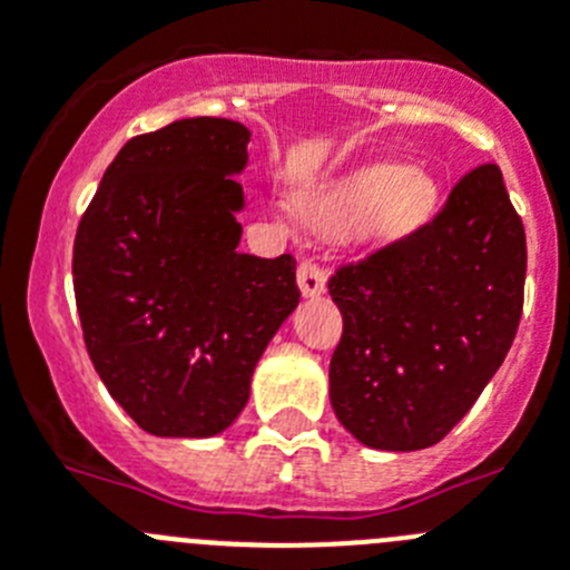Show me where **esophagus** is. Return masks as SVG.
<instances>
[{"instance_id":"1","label":"esophagus","mask_w":570,"mask_h":570,"mask_svg":"<svg viewBox=\"0 0 570 570\" xmlns=\"http://www.w3.org/2000/svg\"><path fill=\"white\" fill-rule=\"evenodd\" d=\"M297 289L304 297H317L326 292V275L317 264L312 261H304V264L297 266Z\"/></svg>"}]
</instances>
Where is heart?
Here are the masks:
<instances>
[{
    "label": "heart",
    "instance_id": "obj_1",
    "mask_svg": "<svg viewBox=\"0 0 570 570\" xmlns=\"http://www.w3.org/2000/svg\"><path fill=\"white\" fill-rule=\"evenodd\" d=\"M438 213V181L425 170L403 164H368L301 202V215L315 233L341 235L352 229L368 247L412 238Z\"/></svg>",
    "mask_w": 570,
    "mask_h": 570
}]
</instances>
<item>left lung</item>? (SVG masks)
Masks as SVG:
<instances>
[{
  "mask_svg": "<svg viewBox=\"0 0 570 570\" xmlns=\"http://www.w3.org/2000/svg\"><path fill=\"white\" fill-rule=\"evenodd\" d=\"M522 286L525 229L497 164L460 178L417 235L341 266L330 400L343 429L381 451L440 443L509 355Z\"/></svg>",
  "mask_w": 570,
  "mask_h": 570,
  "instance_id": "obj_1",
  "label": "left lung"
}]
</instances>
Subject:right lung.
<instances>
[{
	"label": "right lung",
	"mask_w": 570,
	"mask_h": 570,
	"mask_svg": "<svg viewBox=\"0 0 570 570\" xmlns=\"http://www.w3.org/2000/svg\"><path fill=\"white\" fill-rule=\"evenodd\" d=\"M249 130L181 119L130 138L81 215L73 289L87 355L156 438H215L295 312V258L238 253Z\"/></svg>",
	"instance_id": "obj_1"
}]
</instances>
